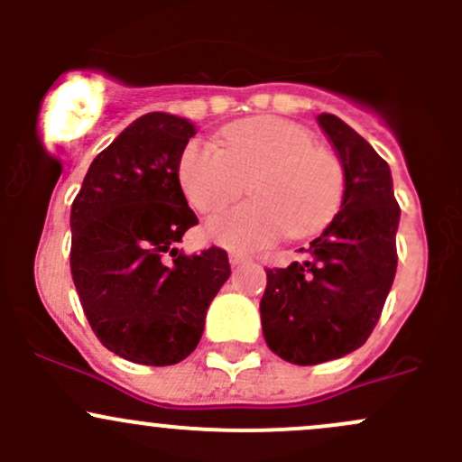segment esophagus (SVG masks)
Masks as SVG:
<instances>
[{
	"instance_id": "esophagus-1",
	"label": "esophagus",
	"mask_w": 462,
	"mask_h": 462,
	"mask_svg": "<svg viewBox=\"0 0 462 462\" xmlns=\"http://www.w3.org/2000/svg\"><path fill=\"white\" fill-rule=\"evenodd\" d=\"M245 261H248V257H244V254L230 253V265H241V263H245Z\"/></svg>"
}]
</instances>
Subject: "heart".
<instances>
[{"label":"heart","instance_id":"heart-1","mask_svg":"<svg viewBox=\"0 0 462 462\" xmlns=\"http://www.w3.org/2000/svg\"><path fill=\"white\" fill-rule=\"evenodd\" d=\"M176 176L199 212H214L253 180L254 201L218 212L205 236L235 253H257L283 235L306 239L339 212L346 171L337 153L318 147L304 125L283 118H250L221 132V144L192 138L180 149Z\"/></svg>","mask_w":462,"mask_h":462}]
</instances>
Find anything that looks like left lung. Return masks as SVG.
Wrapping results in <instances>:
<instances>
[{"mask_svg":"<svg viewBox=\"0 0 462 462\" xmlns=\"http://www.w3.org/2000/svg\"><path fill=\"white\" fill-rule=\"evenodd\" d=\"M318 120L346 171L342 208L306 250V261L265 270L259 304L268 348L300 366L360 348L374 333L398 268L400 205L389 165L337 116L319 114Z\"/></svg>","mask_w":462,"mask_h":462,"instance_id":"8db88e82","label":"left lung"}]
</instances>
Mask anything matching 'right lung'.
Here are the masks:
<instances>
[{
    "instance_id": "right-lung-1",
    "label": "right lung",
    "mask_w": 462,
    "mask_h": 462,
    "mask_svg": "<svg viewBox=\"0 0 462 462\" xmlns=\"http://www.w3.org/2000/svg\"><path fill=\"white\" fill-rule=\"evenodd\" d=\"M189 120L144 114L93 158L71 205V274L93 333L144 366L185 360L230 277L226 250L174 248L199 218L176 176Z\"/></svg>"
}]
</instances>
